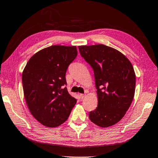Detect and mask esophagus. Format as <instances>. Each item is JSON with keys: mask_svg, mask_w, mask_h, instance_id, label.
I'll return each instance as SVG.
<instances>
[{"mask_svg": "<svg viewBox=\"0 0 158 158\" xmlns=\"http://www.w3.org/2000/svg\"><path fill=\"white\" fill-rule=\"evenodd\" d=\"M85 95H86L85 94H81V95H80V97H81V99H83V98L85 97Z\"/></svg>", "mask_w": 158, "mask_h": 158, "instance_id": "esophagus-1", "label": "esophagus"}]
</instances>
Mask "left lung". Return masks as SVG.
<instances>
[{"label":"left lung","instance_id":"1","mask_svg":"<svg viewBox=\"0 0 158 158\" xmlns=\"http://www.w3.org/2000/svg\"><path fill=\"white\" fill-rule=\"evenodd\" d=\"M80 53L94 71L98 107L89 113L93 123L102 127L115 125L132 103L135 74L131 63L113 48L99 44L78 46Z\"/></svg>","mask_w":158,"mask_h":158}]
</instances>
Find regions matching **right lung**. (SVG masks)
<instances>
[{
	"instance_id": "1",
	"label": "right lung",
	"mask_w": 158,
	"mask_h": 158,
	"mask_svg": "<svg viewBox=\"0 0 158 158\" xmlns=\"http://www.w3.org/2000/svg\"><path fill=\"white\" fill-rule=\"evenodd\" d=\"M77 54L75 46L52 45L36 52L24 68L22 83L27 106L45 126L65 123L76 103L65 86L66 71Z\"/></svg>"
}]
</instances>
